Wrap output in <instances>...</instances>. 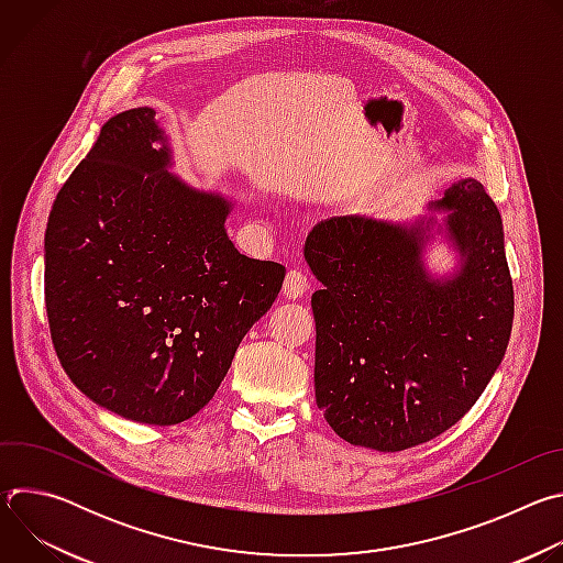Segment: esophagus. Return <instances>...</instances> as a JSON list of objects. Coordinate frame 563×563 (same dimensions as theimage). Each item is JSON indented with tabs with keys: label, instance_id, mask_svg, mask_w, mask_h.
I'll use <instances>...</instances> for the list:
<instances>
[{
	"label": "esophagus",
	"instance_id": "obj_1",
	"mask_svg": "<svg viewBox=\"0 0 563 563\" xmlns=\"http://www.w3.org/2000/svg\"><path fill=\"white\" fill-rule=\"evenodd\" d=\"M307 289H309V283H307V276H305L300 269L287 272L285 283H283V294H285V298H291V300L302 298V296L307 294Z\"/></svg>",
	"mask_w": 563,
	"mask_h": 563
}]
</instances>
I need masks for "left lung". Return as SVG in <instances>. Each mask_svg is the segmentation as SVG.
<instances>
[{
	"mask_svg": "<svg viewBox=\"0 0 563 563\" xmlns=\"http://www.w3.org/2000/svg\"><path fill=\"white\" fill-rule=\"evenodd\" d=\"M426 209L445 216H336L305 240L323 285L311 296L316 406L352 445L398 452L443 434L506 356L515 296L497 205L461 178ZM437 244L453 254L441 273Z\"/></svg>",
	"mask_w": 563,
	"mask_h": 563,
	"instance_id": "left-lung-1",
	"label": "left lung"
}]
</instances>
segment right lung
Segmentation results:
<instances>
[{"label":"right lung","instance_id":"1","mask_svg":"<svg viewBox=\"0 0 563 563\" xmlns=\"http://www.w3.org/2000/svg\"><path fill=\"white\" fill-rule=\"evenodd\" d=\"M159 122L148 107L113 115L64 183L44 235V294L77 389L122 419L176 426L213 398L285 267L235 250V200L172 174Z\"/></svg>","mask_w":563,"mask_h":563}]
</instances>
